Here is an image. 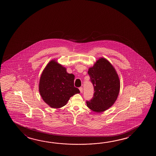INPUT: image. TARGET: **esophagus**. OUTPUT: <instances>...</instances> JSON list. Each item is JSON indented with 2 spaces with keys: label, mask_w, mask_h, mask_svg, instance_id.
<instances>
[{
  "label": "esophagus",
  "mask_w": 156,
  "mask_h": 156,
  "mask_svg": "<svg viewBox=\"0 0 156 156\" xmlns=\"http://www.w3.org/2000/svg\"><path fill=\"white\" fill-rule=\"evenodd\" d=\"M79 90H80V92L82 93L83 92V88L82 87H80L79 88Z\"/></svg>",
  "instance_id": "obj_1"
}]
</instances>
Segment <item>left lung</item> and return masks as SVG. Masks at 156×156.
<instances>
[{
    "mask_svg": "<svg viewBox=\"0 0 156 156\" xmlns=\"http://www.w3.org/2000/svg\"><path fill=\"white\" fill-rule=\"evenodd\" d=\"M87 73L94 92L92 98L87 101V107L94 112H104L118 98L120 87L118 74L112 64L104 58L97 60Z\"/></svg>",
    "mask_w": 156,
    "mask_h": 156,
    "instance_id": "obj_1",
    "label": "left lung"
}]
</instances>
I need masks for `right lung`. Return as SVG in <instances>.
Instances as JSON below:
<instances>
[{"instance_id":"add662e5","label":"right lung","mask_w":156,"mask_h":156,"mask_svg":"<svg viewBox=\"0 0 156 156\" xmlns=\"http://www.w3.org/2000/svg\"><path fill=\"white\" fill-rule=\"evenodd\" d=\"M74 74L54 60L49 62L41 74L39 91L44 101L51 107L59 108L66 105L69 98L80 93L74 87Z\"/></svg>"}]
</instances>
